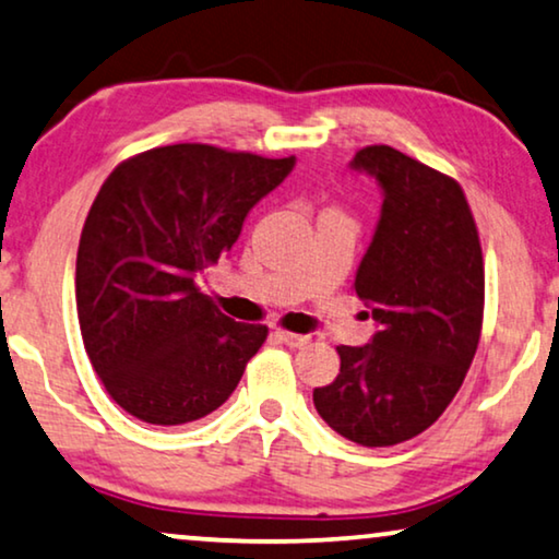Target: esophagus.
I'll list each match as a JSON object with an SVG mask.
<instances>
[{
    "label": "esophagus",
    "mask_w": 559,
    "mask_h": 559,
    "mask_svg": "<svg viewBox=\"0 0 559 559\" xmlns=\"http://www.w3.org/2000/svg\"><path fill=\"white\" fill-rule=\"evenodd\" d=\"M273 336H276V340H278L281 344H286V347H290V349L306 347V344L311 342L309 336H304V334H290V332H273Z\"/></svg>",
    "instance_id": "34e87169"
}]
</instances>
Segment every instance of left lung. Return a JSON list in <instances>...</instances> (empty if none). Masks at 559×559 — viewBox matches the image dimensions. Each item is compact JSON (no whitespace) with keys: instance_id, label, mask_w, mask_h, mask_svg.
I'll return each instance as SVG.
<instances>
[{"instance_id":"8db88e82","label":"left lung","mask_w":559,"mask_h":559,"mask_svg":"<svg viewBox=\"0 0 559 559\" xmlns=\"http://www.w3.org/2000/svg\"><path fill=\"white\" fill-rule=\"evenodd\" d=\"M382 194L372 242L355 273L372 340L336 347L340 374L313 390L336 433L380 448L433 426L463 384L484 317V258L459 182L392 146L349 162Z\"/></svg>"}]
</instances>
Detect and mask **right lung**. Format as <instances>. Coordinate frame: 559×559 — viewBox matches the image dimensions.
I'll use <instances>...</instances> for the list:
<instances>
[{"mask_svg":"<svg viewBox=\"0 0 559 559\" xmlns=\"http://www.w3.org/2000/svg\"><path fill=\"white\" fill-rule=\"evenodd\" d=\"M294 167L296 156L171 144L119 164L100 187L78 246V321L93 369L133 418L182 426L238 388L269 329L225 317L200 276Z\"/></svg>","mask_w":559,"mask_h":559,"instance_id":"obj_1","label":"right lung"}]
</instances>
